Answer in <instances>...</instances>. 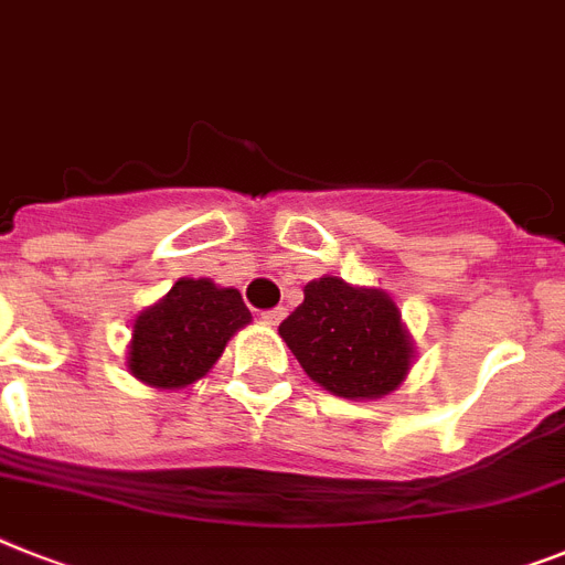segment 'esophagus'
<instances>
[{
  "mask_svg": "<svg viewBox=\"0 0 565 565\" xmlns=\"http://www.w3.org/2000/svg\"><path fill=\"white\" fill-rule=\"evenodd\" d=\"M286 317V309H271V311H263V323L265 326H279V320Z\"/></svg>",
  "mask_w": 565,
  "mask_h": 565,
  "instance_id": "esophagus-1",
  "label": "esophagus"
}]
</instances>
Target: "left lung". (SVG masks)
Segmentation results:
<instances>
[{
    "instance_id": "left-lung-1",
    "label": "left lung",
    "mask_w": 565,
    "mask_h": 565,
    "mask_svg": "<svg viewBox=\"0 0 565 565\" xmlns=\"http://www.w3.org/2000/svg\"><path fill=\"white\" fill-rule=\"evenodd\" d=\"M279 323L306 375L340 398H381L409 370L413 347L395 302L377 288L320 277Z\"/></svg>"
}]
</instances>
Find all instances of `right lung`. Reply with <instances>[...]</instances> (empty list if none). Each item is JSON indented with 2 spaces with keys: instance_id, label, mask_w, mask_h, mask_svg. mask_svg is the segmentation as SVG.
I'll return each instance as SVG.
<instances>
[{
  "instance_id": "obj_1",
  "label": "right lung",
  "mask_w": 565,
  "mask_h": 565,
  "mask_svg": "<svg viewBox=\"0 0 565 565\" xmlns=\"http://www.w3.org/2000/svg\"><path fill=\"white\" fill-rule=\"evenodd\" d=\"M245 323H250V311L236 288L179 279L164 300L138 315L126 366L143 384L181 390L218 361L227 340Z\"/></svg>"
}]
</instances>
